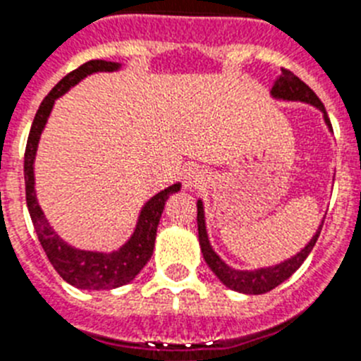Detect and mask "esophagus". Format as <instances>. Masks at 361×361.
Returning a JSON list of instances; mask_svg holds the SVG:
<instances>
[{"mask_svg":"<svg viewBox=\"0 0 361 361\" xmlns=\"http://www.w3.org/2000/svg\"><path fill=\"white\" fill-rule=\"evenodd\" d=\"M204 181V173L200 167H188L183 174V185L185 188H196L201 187Z\"/></svg>","mask_w":361,"mask_h":361,"instance_id":"esophagus-1","label":"esophagus"}]
</instances>
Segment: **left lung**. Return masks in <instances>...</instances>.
Returning <instances> with one entry per match:
<instances>
[{
    "mask_svg": "<svg viewBox=\"0 0 361 361\" xmlns=\"http://www.w3.org/2000/svg\"><path fill=\"white\" fill-rule=\"evenodd\" d=\"M271 95L277 97V99L300 100V102L313 104V106H317V108L324 113V118H326L327 126L331 128V122L329 118H327L324 104L320 102L317 93H314L304 80L298 79L293 71L282 68L281 77H279L277 82L271 87ZM322 225L318 226V232L314 233L313 239L310 241V245L304 250H300L295 257L288 259V261L281 262V264L277 266H269V268H261L255 269V271H239V269L230 268V266H226L225 262L221 261L216 255V252L212 250V246H210L209 237H207V226H204L203 204H201V201H197V235H200V246L201 252H203L204 261H207L210 269H212L214 274L217 275V279H219L226 288H230V290L233 291H239V293H266V291H271L274 288H277L279 284H282L288 277H291V275L300 268L302 262L306 261V257L311 253V250H313L314 243H317L318 235H320V230H322Z\"/></svg>",
    "mask_w": 361,
    "mask_h": 361,
    "instance_id": "left-lung-1",
    "label": "left lung"
}]
</instances>
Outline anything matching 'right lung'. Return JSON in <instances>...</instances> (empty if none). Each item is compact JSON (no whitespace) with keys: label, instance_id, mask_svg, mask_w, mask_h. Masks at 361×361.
Listing matches in <instances>:
<instances>
[{"label":"right lung","instance_id":"1","mask_svg":"<svg viewBox=\"0 0 361 361\" xmlns=\"http://www.w3.org/2000/svg\"><path fill=\"white\" fill-rule=\"evenodd\" d=\"M118 63H109V61L93 59L84 63L77 70L70 71L66 77L55 84L54 90L43 99L39 106L37 113L32 122L30 133H28L27 149H25V188H27V204L30 212L32 223H34L35 233L39 237V243L47 253L48 261L55 268V271L61 275L71 286L82 288V290H111L118 288L128 282H131L140 269L147 264L151 259L152 250H154V239H157V228L160 223L161 212H164L165 201L173 192L180 190V183L171 185L169 188L158 192L157 196L145 203L144 210L140 214L138 225H136L133 237L126 243L118 252L113 253H95L75 250L68 246L63 239L57 237V233L51 230L48 221L44 219V214L35 200L34 190V157L37 149L39 136L47 124L48 115L51 111L55 99L68 92L71 86H75L80 79H84L90 73L95 71H113L118 70Z\"/></svg>","mask_w":361,"mask_h":361}]
</instances>
